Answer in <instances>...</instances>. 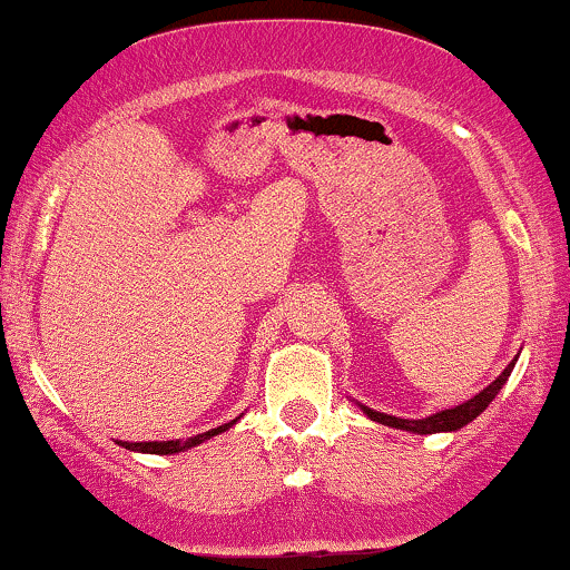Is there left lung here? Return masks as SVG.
<instances>
[{"label":"left lung","instance_id":"1","mask_svg":"<svg viewBox=\"0 0 570 570\" xmlns=\"http://www.w3.org/2000/svg\"><path fill=\"white\" fill-rule=\"evenodd\" d=\"M518 361V358H515ZM515 361L510 363V366L504 368L502 374L497 376V380L491 382L489 387H483L481 393L475 397H470V401L459 403L454 409H443V411H435V414L424 416V420H401V416H393V414H382V411H374L368 406H363L358 403L363 414L368 416L372 422H380V424H387V428H395V430H406V433H414V435H435V433H456V430H462L464 424H470L472 420H478V416L483 414L485 409H489V403L493 397L499 395V390L504 387V382L510 380L512 368H515Z\"/></svg>","mask_w":570,"mask_h":570}]
</instances>
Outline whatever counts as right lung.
I'll use <instances>...</instances> for the list:
<instances>
[{"mask_svg":"<svg viewBox=\"0 0 570 570\" xmlns=\"http://www.w3.org/2000/svg\"><path fill=\"white\" fill-rule=\"evenodd\" d=\"M236 422H238V416L233 422H228V424H219V428H215V430H207V433L188 438V441H180V438H177V441H142V443L116 441V443H119L121 449H127V451H137V454H161V456L164 454H180V451H188V449H194V445H198V443L209 441V438L225 433V430L233 428V424H236Z\"/></svg>","mask_w":570,"mask_h":570,"instance_id":"1","label":"right lung"}]
</instances>
